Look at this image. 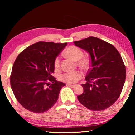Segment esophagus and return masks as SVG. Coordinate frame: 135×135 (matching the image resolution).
<instances>
[{"instance_id": "1", "label": "esophagus", "mask_w": 135, "mask_h": 135, "mask_svg": "<svg viewBox=\"0 0 135 135\" xmlns=\"http://www.w3.org/2000/svg\"><path fill=\"white\" fill-rule=\"evenodd\" d=\"M67 86H68V87H70V88H75V85H71V84H67Z\"/></svg>"}]
</instances>
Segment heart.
<instances>
[{
  "mask_svg": "<svg viewBox=\"0 0 135 135\" xmlns=\"http://www.w3.org/2000/svg\"><path fill=\"white\" fill-rule=\"evenodd\" d=\"M65 55L68 58L73 59L75 61H78V64L79 66L83 67L86 68L88 66V61L85 59H80L83 56V52L80 49L76 46H70L68 47L65 52ZM54 66L56 69L59 68V58H56L55 59L54 61ZM83 74L80 71H74L71 72H66L61 75L60 78L62 81L65 82L68 84H74L80 79Z\"/></svg>",
  "mask_w": 135,
  "mask_h": 135,
  "instance_id": "heart-1",
  "label": "heart"
}]
</instances>
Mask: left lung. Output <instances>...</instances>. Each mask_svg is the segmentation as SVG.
Listing matches in <instances>:
<instances>
[{
	"label": "left lung",
	"mask_w": 135,
	"mask_h": 135,
	"mask_svg": "<svg viewBox=\"0 0 135 135\" xmlns=\"http://www.w3.org/2000/svg\"><path fill=\"white\" fill-rule=\"evenodd\" d=\"M76 46L88 52L90 69L84 92L77 96L87 108L102 111L111 106L119 98L126 79V68L120 54L113 45L95 37L75 41Z\"/></svg>",
	"instance_id": "8db88e82"
}]
</instances>
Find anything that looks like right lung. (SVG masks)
Masks as SVG:
<instances>
[{"mask_svg": "<svg viewBox=\"0 0 135 135\" xmlns=\"http://www.w3.org/2000/svg\"><path fill=\"white\" fill-rule=\"evenodd\" d=\"M67 43L39 42L21 52L15 59L10 77L16 99L27 110L42 113L52 108L65 84L52 76L54 61Z\"/></svg>", "mask_w": 135, "mask_h": 135, "instance_id": "right-lung-1", "label": "right lung"}]
</instances>
